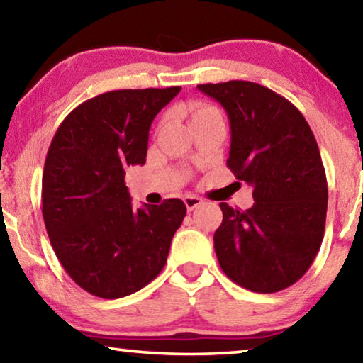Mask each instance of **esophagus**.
I'll use <instances>...</instances> for the list:
<instances>
[{"instance_id":"1","label":"esophagus","mask_w":363,"mask_h":363,"mask_svg":"<svg viewBox=\"0 0 363 363\" xmlns=\"http://www.w3.org/2000/svg\"><path fill=\"white\" fill-rule=\"evenodd\" d=\"M184 203H186L189 211H192L194 208H197L199 205H202L203 200L197 197V195H186V197H184Z\"/></svg>"}]
</instances>
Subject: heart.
<instances>
[{
  "instance_id": "obj_1",
  "label": "heart",
  "mask_w": 363,
  "mask_h": 363,
  "mask_svg": "<svg viewBox=\"0 0 363 363\" xmlns=\"http://www.w3.org/2000/svg\"><path fill=\"white\" fill-rule=\"evenodd\" d=\"M210 114H218V111L208 105H194L191 108V121L203 118V116H210Z\"/></svg>"
}]
</instances>
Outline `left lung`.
Segmentation results:
<instances>
[{"mask_svg": "<svg viewBox=\"0 0 363 363\" xmlns=\"http://www.w3.org/2000/svg\"><path fill=\"white\" fill-rule=\"evenodd\" d=\"M226 109L231 125L228 168L254 189L255 203H220L215 252L229 279L272 294L307 273L325 234L328 184L313 132L284 96L260 84L229 80L197 85Z\"/></svg>", "mask_w": 363, "mask_h": 363, "instance_id": "obj_1", "label": "left lung"}]
</instances>
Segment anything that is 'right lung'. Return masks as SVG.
<instances>
[{"mask_svg": "<svg viewBox=\"0 0 363 363\" xmlns=\"http://www.w3.org/2000/svg\"><path fill=\"white\" fill-rule=\"evenodd\" d=\"M181 87L113 90L72 109L48 148L42 213L57 260L91 296L134 294L163 269L186 216L179 199L134 208L125 168L145 164L148 130Z\"/></svg>", "mask_w": 363, "mask_h": 363, "instance_id": "right-lung-1", "label": "right lung"}]
</instances>
